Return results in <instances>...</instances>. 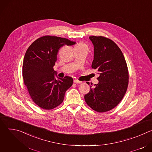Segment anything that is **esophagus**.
I'll return each mask as SVG.
<instances>
[{"label": "esophagus", "instance_id": "obj_1", "mask_svg": "<svg viewBox=\"0 0 152 152\" xmlns=\"http://www.w3.org/2000/svg\"><path fill=\"white\" fill-rule=\"evenodd\" d=\"M73 82H74L75 83H76V84H77V83H82L80 81H79V80H77V79L74 80Z\"/></svg>", "mask_w": 152, "mask_h": 152}]
</instances>
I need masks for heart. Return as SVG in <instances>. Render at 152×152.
Instances as JSON below:
<instances>
[{"mask_svg": "<svg viewBox=\"0 0 152 152\" xmlns=\"http://www.w3.org/2000/svg\"><path fill=\"white\" fill-rule=\"evenodd\" d=\"M75 48H87V46H86V45L85 44V43L79 42L77 45H76Z\"/></svg>", "mask_w": 152, "mask_h": 152, "instance_id": "obj_1", "label": "heart"}]
</instances>
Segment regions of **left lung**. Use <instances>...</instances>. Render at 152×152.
<instances>
[{"label":"left lung","mask_w":152,"mask_h":152,"mask_svg":"<svg viewBox=\"0 0 152 152\" xmlns=\"http://www.w3.org/2000/svg\"><path fill=\"white\" fill-rule=\"evenodd\" d=\"M89 38L94 52L91 67L100 76L99 83L94 88L91 86L84 99L91 109L104 113L114 108L126 94L129 83L127 66L121 50L113 40L103 36Z\"/></svg>","instance_id":"obj_1"}]
</instances>
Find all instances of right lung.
Listing matches in <instances>:
<instances>
[{
  "mask_svg": "<svg viewBox=\"0 0 152 152\" xmlns=\"http://www.w3.org/2000/svg\"><path fill=\"white\" fill-rule=\"evenodd\" d=\"M67 38L45 35L34 41L27 49L23 62L25 85L33 102L42 109L49 110L64 100L66 91L73 85V78H55L53 69L58 50L75 44Z\"/></svg>",
  "mask_w": 152,
  "mask_h": 152,
  "instance_id": "obj_1",
  "label": "right lung"
}]
</instances>
